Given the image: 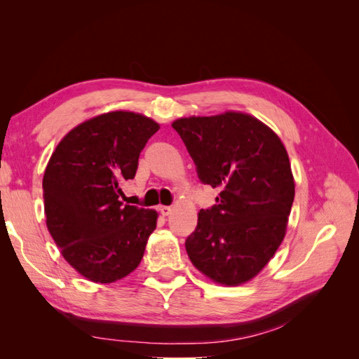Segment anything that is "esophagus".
I'll list each match as a JSON object with an SVG mask.
<instances>
[{
  "label": "esophagus",
  "mask_w": 359,
  "mask_h": 359,
  "mask_svg": "<svg viewBox=\"0 0 359 359\" xmlns=\"http://www.w3.org/2000/svg\"><path fill=\"white\" fill-rule=\"evenodd\" d=\"M158 211H160V214H161V215H169V214L172 212V206H165V205H161V206H158Z\"/></svg>",
  "instance_id": "34e87169"
}]
</instances>
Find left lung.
<instances>
[{
  "label": "left lung",
  "instance_id": "left-lung-1",
  "mask_svg": "<svg viewBox=\"0 0 359 359\" xmlns=\"http://www.w3.org/2000/svg\"><path fill=\"white\" fill-rule=\"evenodd\" d=\"M172 127L201 182L220 190L215 205L199 211L187 255L217 283L241 285L269 262L286 233L295 198L286 148L245 114L181 118Z\"/></svg>",
  "mask_w": 359,
  "mask_h": 359
}]
</instances>
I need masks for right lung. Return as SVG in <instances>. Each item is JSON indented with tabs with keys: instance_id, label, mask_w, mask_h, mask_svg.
<instances>
[{
	"instance_id": "1",
	"label": "right lung",
	"mask_w": 359,
	"mask_h": 359,
	"mask_svg": "<svg viewBox=\"0 0 359 359\" xmlns=\"http://www.w3.org/2000/svg\"><path fill=\"white\" fill-rule=\"evenodd\" d=\"M158 124L133 112H109L69 132L43 177L46 224L64 259L95 283L128 276L157 224L154 210L123 205L139 156Z\"/></svg>"
}]
</instances>
